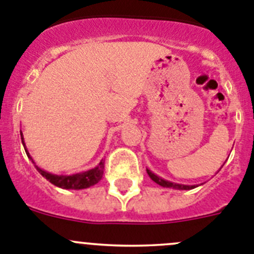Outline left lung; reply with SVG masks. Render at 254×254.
Segmentation results:
<instances>
[{"mask_svg": "<svg viewBox=\"0 0 254 254\" xmlns=\"http://www.w3.org/2000/svg\"><path fill=\"white\" fill-rule=\"evenodd\" d=\"M148 172V175L151 178V181L155 182L156 184H159V186L165 187V188H173V189H181V190H189V189H193L195 188V186H184V184H178V183H172L169 181H165L163 178L158 177V175L154 174L151 170L146 169Z\"/></svg>", "mask_w": 254, "mask_h": 254, "instance_id": "left-lung-1", "label": "left lung"}]
</instances>
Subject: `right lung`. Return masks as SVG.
<instances>
[{
    "mask_svg": "<svg viewBox=\"0 0 254 254\" xmlns=\"http://www.w3.org/2000/svg\"><path fill=\"white\" fill-rule=\"evenodd\" d=\"M21 139H22V144H23V148H25L26 154H27L28 158L32 160L31 155L28 154L27 149H26L22 132H21ZM32 163H35L34 160H32ZM35 167H36L37 172H39L42 177L46 178L47 181H49L50 183L54 184V186L63 189H75V190H77V189L89 188V187L94 186V184L99 183V182L101 181L103 173H104V160H101V162L99 163L98 167L92 168V169L90 170H86V172L77 173V174H72V175H56L41 169V168H39L37 165H35Z\"/></svg>",
    "mask_w": 254,
    "mask_h": 254,
    "instance_id": "obj_1",
    "label": "right lung"
}]
</instances>
